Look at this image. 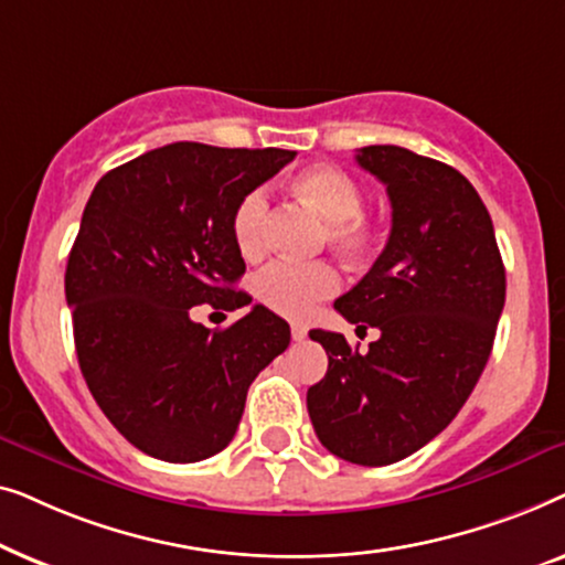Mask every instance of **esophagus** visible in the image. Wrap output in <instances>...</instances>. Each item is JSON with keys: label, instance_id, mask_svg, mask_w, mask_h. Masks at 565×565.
I'll use <instances>...</instances> for the list:
<instances>
[{"label": "esophagus", "instance_id": "1", "mask_svg": "<svg viewBox=\"0 0 565 565\" xmlns=\"http://www.w3.org/2000/svg\"><path fill=\"white\" fill-rule=\"evenodd\" d=\"M306 334H308V331H306L303 323H292V327H290V337H292V342H303Z\"/></svg>", "mask_w": 565, "mask_h": 565}]
</instances>
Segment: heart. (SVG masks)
<instances>
[{"instance_id": "obj_1", "label": "heart", "mask_w": 565, "mask_h": 565, "mask_svg": "<svg viewBox=\"0 0 565 565\" xmlns=\"http://www.w3.org/2000/svg\"><path fill=\"white\" fill-rule=\"evenodd\" d=\"M290 195L323 221V242L347 262H365L381 244V228L362 213V188L342 169L329 164L308 167L290 180ZM267 198L254 190L238 200L231 231L236 249L246 259L265 252ZM339 288L337 269L327 262H275L257 277V298L275 313L303 319L319 300L334 296Z\"/></svg>"}]
</instances>
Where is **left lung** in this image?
<instances>
[{
  "mask_svg": "<svg viewBox=\"0 0 565 565\" xmlns=\"http://www.w3.org/2000/svg\"><path fill=\"white\" fill-rule=\"evenodd\" d=\"M354 159L385 184L391 236L334 308L381 339L358 352L342 334L313 329L329 370L306 404L331 455L377 468L458 416L489 362L507 275L491 215L458 169L401 146H365Z\"/></svg>",
  "mask_w": 565,
  "mask_h": 565,
  "instance_id": "left-lung-1",
  "label": "left lung"
}]
</instances>
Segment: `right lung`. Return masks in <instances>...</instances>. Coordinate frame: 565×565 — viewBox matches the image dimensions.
Segmentation results:
<instances>
[{
  "mask_svg": "<svg viewBox=\"0 0 565 565\" xmlns=\"http://www.w3.org/2000/svg\"><path fill=\"white\" fill-rule=\"evenodd\" d=\"M292 159L180 141L110 169L92 190L64 280L76 358L103 414L151 458L221 452L252 381L288 350V321L265 306L215 331L190 311L252 303L234 290L246 265L231 218Z\"/></svg>",
  "mask_w": 565,
  "mask_h": 565,
  "instance_id": "add662e5",
  "label": "right lung"
}]
</instances>
